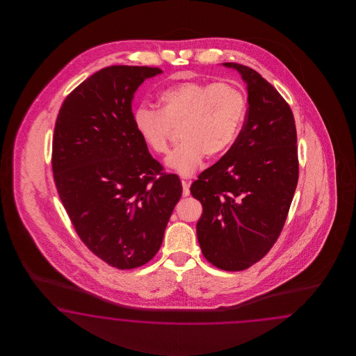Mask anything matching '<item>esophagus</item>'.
Returning a JSON list of instances; mask_svg holds the SVG:
<instances>
[{
  "label": "esophagus",
  "mask_w": 356,
  "mask_h": 356,
  "mask_svg": "<svg viewBox=\"0 0 356 356\" xmlns=\"http://www.w3.org/2000/svg\"><path fill=\"white\" fill-rule=\"evenodd\" d=\"M181 184H183V195L184 197H186V195H189V186H191V183L186 181V180H183Z\"/></svg>",
  "instance_id": "obj_1"
}]
</instances>
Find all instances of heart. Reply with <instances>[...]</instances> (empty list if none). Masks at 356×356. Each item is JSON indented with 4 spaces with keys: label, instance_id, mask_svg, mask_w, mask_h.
Wrapping results in <instances>:
<instances>
[{
    "label": "heart",
    "instance_id": "obj_1",
    "mask_svg": "<svg viewBox=\"0 0 356 356\" xmlns=\"http://www.w3.org/2000/svg\"><path fill=\"white\" fill-rule=\"evenodd\" d=\"M247 116V97L235 83L185 81L165 87L158 111L133 112L136 133L152 152L168 150L173 128L181 142L171 151L167 165L181 175L193 173L204 161L219 159L231 150Z\"/></svg>",
    "mask_w": 356,
    "mask_h": 356
}]
</instances>
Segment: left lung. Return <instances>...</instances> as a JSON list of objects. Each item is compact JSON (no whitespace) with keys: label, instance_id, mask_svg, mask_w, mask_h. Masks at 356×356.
<instances>
[{"label":"left lung","instance_id":"left-lung-1","mask_svg":"<svg viewBox=\"0 0 356 356\" xmlns=\"http://www.w3.org/2000/svg\"><path fill=\"white\" fill-rule=\"evenodd\" d=\"M248 111L231 150L191 185L202 205L197 237L218 269L240 271L264 259L278 240L299 179L296 127L277 88L245 65Z\"/></svg>","mask_w":356,"mask_h":356}]
</instances>
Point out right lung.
I'll return each instance as SVG.
<instances>
[{
  "instance_id": "1",
  "label": "right lung",
  "mask_w": 356,
  "mask_h": 356,
  "mask_svg": "<svg viewBox=\"0 0 356 356\" xmlns=\"http://www.w3.org/2000/svg\"><path fill=\"white\" fill-rule=\"evenodd\" d=\"M159 67L113 65L88 76L64 100L54 125L52 171L78 236L116 269L147 264L183 186L163 172L131 121V100Z\"/></svg>"
}]
</instances>
